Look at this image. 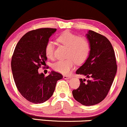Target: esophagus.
Masks as SVG:
<instances>
[{
    "instance_id": "34e87169",
    "label": "esophagus",
    "mask_w": 127,
    "mask_h": 127,
    "mask_svg": "<svg viewBox=\"0 0 127 127\" xmlns=\"http://www.w3.org/2000/svg\"><path fill=\"white\" fill-rule=\"evenodd\" d=\"M71 77L68 75H64V78L65 79H70Z\"/></svg>"
}]
</instances>
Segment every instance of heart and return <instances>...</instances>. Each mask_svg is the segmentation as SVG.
Returning a JSON list of instances; mask_svg holds the SVG:
<instances>
[{"instance_id":"b5f03b06","label":"heart","mask_w":127,"mask_h":127,"mask_svg":"<svg viewBox=\"0 0 127 127\" xmlns=\"http://www.w3.org/2000/svg\"><path fill=\"white\" fill-rule=\"evenodd\" d=\"M60 43L68 46L67 59L59 60L53 65L55 71L62 74L67 73L74 65L75 61L78 63L84 62L88 57L90 52V43L84 37H78L69 31H65L57 38ZM54 45L52 41L47 43L45 46V54L48 58H54Z\"/></svg>"}]
</instances>
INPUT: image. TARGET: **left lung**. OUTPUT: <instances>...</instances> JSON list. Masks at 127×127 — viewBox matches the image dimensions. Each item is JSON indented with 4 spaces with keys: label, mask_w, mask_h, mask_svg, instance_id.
<instances>
[{
    "label": "left lung",
    "mask_w": 127,
    "mask_h": 127,
    "mask_svg": "<svg viewBox=\"0 0 127 127\" xmlns=\"http://www.w3.org/2000/svg\"><path fill=\"white\" fill-rule=\"evenodd\" d=\"M86 36L91 50L84 64L76 73L89 79H79L80 86L72 94L81 104L92 106L106 96L117 73V65L114 51L106 37L92 31H89Z\"/></svg>",
    "instance_id": "obj_1"
}]
</instances>
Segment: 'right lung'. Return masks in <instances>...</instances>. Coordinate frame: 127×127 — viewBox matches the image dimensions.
<instances>
[{
    "label": "right lung",
    "mask_w": 127,
    "mask_h": 127,
    "mask_svg": "<svg viewBox=\"0 0 127 127\" xmlns=\"http://www.w3.org/2000/svg\"><path fill=\"white\" fill-rule=\"evenodd\" d=\"M56 29L42 28L27 32L19 40L12 59L11 70L20 94L33 103H43L53 95L57 81L63 78L51 71L48 76L39 73V68L47 60L45 46Z\"/></svg>",
    "instance_id": "obj_1"
}]
</instances>
